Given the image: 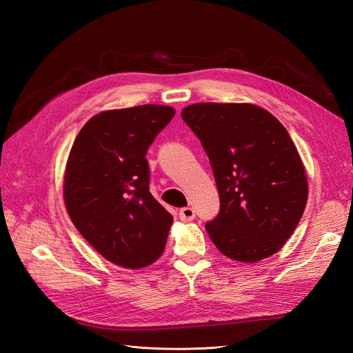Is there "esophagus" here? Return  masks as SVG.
<instances>
[{"label":"esophagus","mask_w":353,"mask_h":353,"mask_svg":"<svg viewBox=\"0 0 353 353\" xmlns=\"http://www.w3.org/2000/svg\"><path fill=\"white\" fill-rule=\"evenodd\" d=\"M179 216H181L182 221H191L196 219V212H194L192 208H183L179 211Z\"/></svg>","instance_id":"obj_1"}]
</instances>
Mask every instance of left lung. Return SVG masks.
Listing matches in <instances>:
<instances>
[{
    "mask_svg": "<svg viewBox=\"0 0 353 353\" xmlns=\"http://www.w3.org/2000/svg\"><path fill=\"white\" fill-rule=\"evenodd\" d=\"M211 161L220 212L206 230L224 256L258 262L282 249L308 200L303 162L287 129L250 103L182 110Z\"/></svg>",
    "mask_w": 353,
    "mask_h": 353,
    "instance_id": "1",
    "label": "left lung"
}]
</instances>
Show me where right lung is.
I'll use <instances>...</instances> for the list:
<instances>
[{
  "label": "right lung",
  "instance_id": "obj_1",
  "mask_svg": "<svg viewBox=\"0 0 353 353\" xmlns=\"http://www.w3.org/2000/svg\"><path fill=\"white\" fill-rule=\"evenodd\" d=\"M176 110H104L81 127L66 162L63 200L74 226L104 259L142 268L161 258L172 215L150 194L147 150Z\"/></svg>",
  "mask_w": 353,
  "mask_h": 353
}]
</instances>
